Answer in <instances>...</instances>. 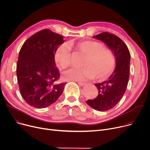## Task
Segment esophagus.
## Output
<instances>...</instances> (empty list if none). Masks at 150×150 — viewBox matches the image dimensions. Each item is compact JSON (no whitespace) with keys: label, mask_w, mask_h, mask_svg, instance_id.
<instances>
[{"label":"esophagus","mask_w":150,"mask_h":150,"mask_svg":"<svg viewBox=\"0 0 150 150\" xmlns=\"http://www.w3.org/2000/svg\"><path fill=\"white\" fill-rule=\"evenodd\" d=\"M76 82H77L78 84H79L80 86H84V85H85V84H86L85 83H84V82H81V81H76Z\"/></svg>","instance_id":"1"}]
</instances>
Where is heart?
<instances>
[{"mask_svg":"<svg viewBox=\"0 0 150 150\" xmlns=\"http://www.w3.org/2000/svg\"><path fill=\"white\" fill-rule=\"evenodd\" d=\"M76 49L87 57L81 68H71L63 73L62 77L67 81H82L96 76L103 78L108 76L114 67L113 59L103 45L93 41H82L72 43ZM70 51L66 44L61 45L55 52L54 59L58 66L66 68L70 62Z\"/></svg>","mask_w":150,"mask_h":150,"instance_id":"obj_1","label":"heart"}]
</instances>
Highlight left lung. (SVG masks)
Here are the masks:
<instances>
[{"mask_svg":"<svg viewBox=\"0 0 150 150\" xmlns=\"http://www.w3.org/2000/svg\"><path fill=\"white\" fill-rule=\"evenodd\" d=\"M93 37L103 42L114 53L115 67L106 80L95 84L98 95L95 98L87 100L86 103L97 111H106L117 105L127 88L131 55L127 45L113 34L104 32Z\"/></svg>","mask_w":150,"mask_h":150,"instance_id":"8db88e82","label":"left lung"}]
</instances>
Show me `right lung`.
<instances>
[{
	"instance_id": "add662e5",
	"label": "right lung",
	"mask_w": 150,
	"mask_h": 150,
	"mask_svg": "<svg viewBox=\"0 0 150 150\" xmlns=\"http://www.w3.org/2000/svg\"><path fill=\"white\" fill-rule=\"evenodd\" d=\"M64 42L61 35L45 29L30 36L22 46L16 73L21 96L29 105L47 108L62 93L66 83H57L59 71L54 54Z\"/></svg>"
}]
</instances>
